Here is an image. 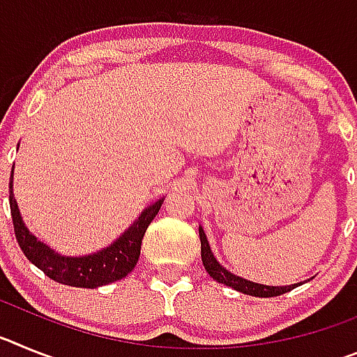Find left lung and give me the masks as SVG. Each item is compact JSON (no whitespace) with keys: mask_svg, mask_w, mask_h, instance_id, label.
Listing matches in <instances>:
<instances>
[{"mask_svg":"<svg viewBox=\"0 0 357 357\" xmlns=\"http://www.w3.org/2000/svg\"><path fill=\"white\" fill-rule=\"evenodd\" d=\"M198 234H200V243H202V263L206 266L207 273L213 277L216 282H222V284L230 286V288H234L236 291L245 293V295H252V296H261V298H266V296H279L282 293H288L291 289H295L298 284H289V286H266V284H259V282H252V280L243 279V277L234 275V273H230L225 266L218 263L216 257H214L213 250H211V245L207 241V236L204 232L202 227H198Z\"/></svg>","mask_w":357,"mask_h":357,"instance_id":"8db88e82","label":"left lung"}]
</instances>
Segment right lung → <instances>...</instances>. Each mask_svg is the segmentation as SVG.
<instances>
[{
    "mask_svg": "<svg viewBox=\"0 0 357 357\" xmlns=\"http://www.w3.org/2000/svg\"><path fill=\"white\" fill-rule=\"evenodd\" d=\"M8 202H10L12 223H14L15 239L30 263L43 270L50 279L75 288H100L127 277L139 261L141 243L151 220L157 216L164 198L153 202L139 218L123 232L109 247L87 255H62L50 248L46 243L37 239L24 225L23 216L19 213L17 202L14 198V168L8 184Z\"/></svg>",
    "mask_w": 357,
    "mask_h": 357,
    "instance_id": "obj_1",
    "label": "right lung"
}]
</instances>
